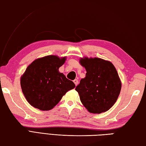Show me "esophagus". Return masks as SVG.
Returning <instances> with one entry per match:
<instances>
[{
  "label": "esophagus",
  "mask_w": 146,
  "mask_h": 146,
  "mask_svg": "<svg viewBox=\"0 0 146 146\" xmlns=\"http://www.w3.org/2000/svg\"><path fill=\"white\" fill-rule=\"evenodd\" d=\"M73 82H74V83H75V85H76V86L77 85H78V80H76V79L74 80H73Z\"/></svg>",
  "instance_id": "1"
}]
</instances>
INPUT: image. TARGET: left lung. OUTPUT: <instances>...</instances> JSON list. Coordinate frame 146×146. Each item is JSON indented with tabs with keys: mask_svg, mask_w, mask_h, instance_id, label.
<instances>
[{
	"mask_svg": "<svg viewBox=\"0 0 146 146\" xmlns=\"http://www.w3.org/2000/svg\"><path fill=\"white\" fill-rule=\"evenodd\" d=\"M80 63L86 73L75 90L83 106L92 113L108 110L116 102L122 87L116 68L110 61L98 58H82Z\"/></svg>",
	"mask_w": 146,
	"mask_h": 146,
	"instance_id": "obj_1",
	"label": "left lung"
}]
</instances>
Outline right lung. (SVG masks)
Masks as SVG:
<instances>
[{
    "label": "right lung",
    "mask_w": 146,
    "mask_h": 146,
    "mask_svg": "<svg viewBox=\"0 0 146 146\" xmlns=\"http://www.w3.org/2000/svg\"><path fill=\"white\" fill-rule=\"evenodd\" d=\"M66 57L48 55L38 58L21 77L22 92L29 104L41 110H49L63 96L75 87L72 81L59 71Z\"/></svg>",
    "instance_id": "add662e5"
}]
</instances>
